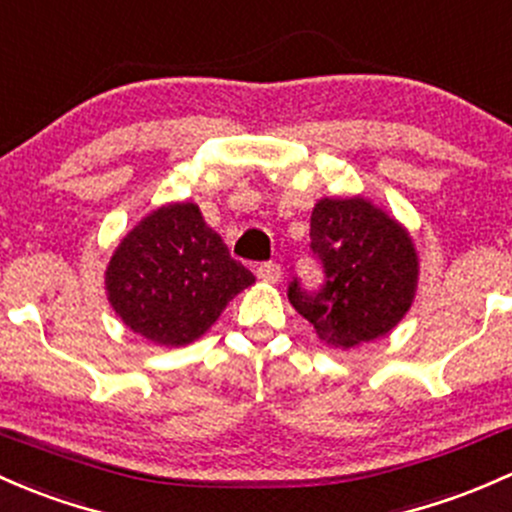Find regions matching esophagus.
<instances>
[{"label": "esophagus", "instance_id": "obj_1", "mask_svg": "<svg viewBox=\"0 0 512 512\" xmlns=\"http://www.w3.org/2000/svg\"><path fill=\"white\" fill-rule=\"evenodd\" d=\"M257 277H260L262 282L277 284L279 279H282V267H279L277 262H262V265H257Z\"/></svg>", "mask_w": 512, "mask_h": 512}]
</instances>
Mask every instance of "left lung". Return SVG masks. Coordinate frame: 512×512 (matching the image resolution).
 <instances>
[{
	"instance_id": "8db88e82",
	"label": "left lung",
	"mask_w": 512,
	"mask_h": 512,
	"mask_svg": "<svg viewBox=\"0 0 512 512\" xmlns=\"http://www.w3.org/2000/svg\"><path fill=\"white\" fill-rule=\"evenodd\" d=\"M311 255L324 282H289L294 309L336 348L385 336L407 314L417 287L410 235L365 198H324L311 213Z\"/></svg>"
}]
</instances>
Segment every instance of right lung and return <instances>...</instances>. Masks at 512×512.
Here are the masks:
<instances>
[{
    "label": "right lung",
    "instance_id": "right-lung-1",
    "mask_svg": "<svg viewBox=\"0 0 512 512\" xmlns=\"http://www.w3.org/2000/svg\"><path fill=\"white\" fill-rule=\"evenodd\" d=\"M255 282L193 203H171L142 220L112 255L107 297L120 319L161 346L206 333L235 294Z\"/></svg>",
    "mask_w": 512,
    "mask_h": 512
}]
</instances>
